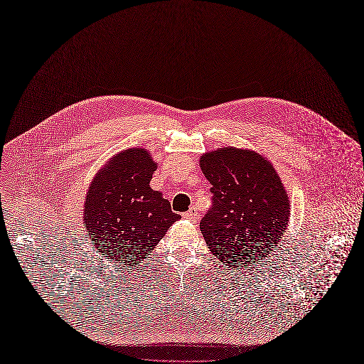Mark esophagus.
Masks as SVG:
<instances>
[{
	"instance_id": "1",
	"label": "esophagus",
	"mask_w": 364,
	"mask_h": 364,
	"mask_svg": "<svg viewBox=\"0 0 364 364\" xmlns=\"http://www.w3.org/2000/svg\"><path fill=\"white\" fill-rule=\"evenodd\" d=\"M183 216H184V219H187V220L193 222V220H196V219H197V210H194V209H190V210H188L187 213H184Z\"/></svg>"
}]
</instances>
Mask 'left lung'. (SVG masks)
Returning <instances> with one entry per match:
<instances>
[{
  "label": "left lung",
  "mask_w": 364,
  "mask_h": 364,
  "mask_svg": "<svg viewBox=\"0 0 364 364\" xmlns=\"http://www.w3.org/2000/svg\"><path fill=\"white\" fill-rule=\"evenodd\" d=\"M212 207L200 220L207 247L223 268H256L278 245L289 219V200L274 167L249 149L225 146L203 154Z\"/></svg>",
  "instance_id": "obj_1"
}]
</instances>
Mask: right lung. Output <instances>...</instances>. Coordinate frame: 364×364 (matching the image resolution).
<instances>
[{
    "instance_id": "right-lung-1",
    "label": "right lung",
    "mask_w": 364,
    "mask_h": 364,
    "mask_svg": "<svg viewBox=\"0 0 364 364\" xmlns=\"http://www.w3.org/2000/svg\"><path fill=\"white\" fill-rule=\"evenodd\" d=\"M155 168L145 149L131 148L115 155L89 187L83 215L87 235L117 267L142 264L181 218L149 187Z\"/></svg>"
}]
</instances>
